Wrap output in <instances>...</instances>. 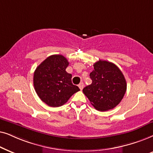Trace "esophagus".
<instances>
[{
	"label": "esophagus",
	"instance_id": "obj_1",
	"mask_svg": "<svg viewBox=\"0 0 153 153\" xmlns=\"http://www.w3.org/2000/svg\"><path fill=\"white\" fill-rule=\"evenodd\" d=\"M78 87H79V88H80V90H82V89H83V87H84V83H83V82L80 83V84H79V85H78Z\"/></svg>",
	"mask_w": 153,
	"mask_h": 153
}]
</instances>
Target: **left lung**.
I'll return each mask as SVG.
<instances>
[{"mask_svg": "<svg viewBox=\"0 0 153 153\" xmlns=\"http://www.w3.org/2000/svg\"><path fill=\"white\" fill-rule=\"evenodd\" d=\"M89 76L91 85L82 89L97 111L113 109L120 103L127 90V82L120 68L113 63L99 60L94 64Z\"/></svg>", "mask_w": 153, "mask_h": 153, "instance_id": "obj_1", "label": "left lung"}]
</instances>
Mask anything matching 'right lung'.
<instances>
[{
    "instance_id": "obj_1",
    "label": "right lung",
    "mask_w": 153,
    "mask_h": 153,
    "mask_svg": "<svg viewBox=\"0 0 153 153\" xmlns=\"http://www.w3.org/2000/svg\"><path fill=\"white\" fill-rule=\"evenodd\" d=\"M69 63L61 54L48 56L37 68L33 75L36 92L50 107L62 106L73 94L80 91L73 85L72 75L66 71Z\"/></svg>"
}]
</instances>
